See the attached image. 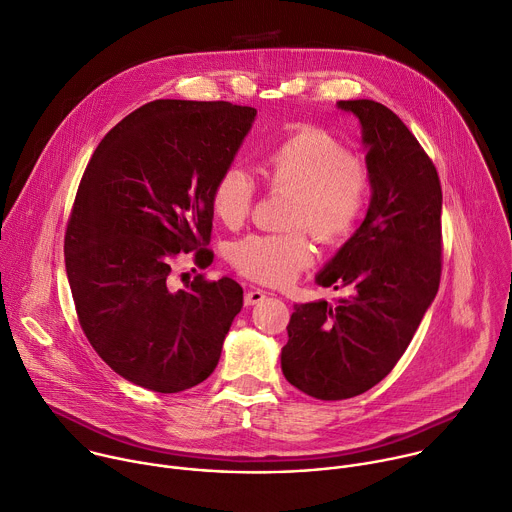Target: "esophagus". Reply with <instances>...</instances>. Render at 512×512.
<instances>
[{
  "instance_id": "1",
  "label": "esophagus",
  "mask_w": 512,
  "mask_h": 512,
  "mask_svg": "<svg viewBox=\"0 0 512 512\" xmlns=\"http://www.w3.org/2000/svg\"><path fill=\"white\" fill-rule=\"evenodd\" d=\"M264 298H266V292H264V290H260V288H250V290H246V294H244V302H246V306L260 304Z\"/></svg>"
}]
</instances>
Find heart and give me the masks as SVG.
Listing matches in <instances>:
<instances>
[{"mask_svg":"<svg viewBox=\"0 0 512 512\" xmlns=\"http://www.w3.org/2000/svg\"><path fill=\"white\" fill-rule=\"evenodd\" d=\"M260 169L272 191H294L288 234H252L230 248L238 274L260 284L292 282L315 256L309 232L325 246L347 242L359 228L371 201L369 165L319 127L290 131L262 151ZM258 197L254 177L240 165H228L212 189L216 218L236 230L250 218Z\"/></svg>","mask_w":512,"mask_h":512,"instance_id":"b5f03b06","label":"heart"}]
</instances>
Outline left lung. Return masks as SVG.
Here are the masks:
<instances>
[{"mask_svg": "<svg viewBox=\"0 0 512 512\" xmlns=\"http://www.w3.org/2000/svg\"><path fill=\"white\" fill-rule=\"evenodd\" d=\"M359 117L371 203L359 230L317 276L351 294L294 304L282 373L302 393L337 401L365 393L401 359L442 276V185L403 121L375 100H339Z\"/></svg>", "mask_w": 512, "mask_h": 512, "instance_id": "left-lung-1", "label": "left lung"}]
</instances>
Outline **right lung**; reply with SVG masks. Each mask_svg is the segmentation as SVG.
I'll list each match as a JSON object with an SVG mask.
<instances>
[{
  "label": "right lung",
  "instance_id": "add662e5",
  "mask_svg": "<svg viewBox=\"0 0 512 512\" xmlns=\"http://www.w3.org/2000/svg\"><path fill=\"white\" fill-rule=\"evenodd\" d=\"M254 117L224 100H153L84 169L64 236L72 300L92 349L135 385L177 393L220 361L242 286L197 274L173 290L171 268L179 254L212 264V189Z\"/></svg>",
  "mask_w": 512,
  "mask_h": 512
}]
</instances>
